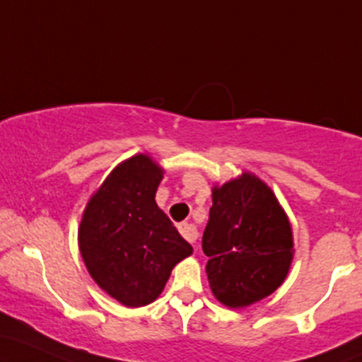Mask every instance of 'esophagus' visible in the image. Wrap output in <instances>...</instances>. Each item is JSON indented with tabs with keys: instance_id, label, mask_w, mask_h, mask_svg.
<instances>
[{
	"instance_id": "obj_1",
	"label": "esophagus",
	"mask_w": 362,
	"mask_h": 362,
	"mask_svg": "<svg viewBox=\"0 0 362 362\" xmlns=\"http://www.w3.org/2000/svg\"><path fill=\"white\" fill-rule=\"evenodd\" d=\"M178 232H180L182 237H184L185 240H189L190 244H194L197 239V228L192 223H187V221L178 225Z\"/></svg>"
}]
</instances>
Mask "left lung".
<instances>
[{
	"instance_id": "left-lung-1",
	"label": "left lung",
	"mask_w": 362,
	"mask_h": 362,
	"mask_svg": "<svg viewBox=\"0 0 362 362\" xmlns=\"http://www.w3.org/2000/svg\"><path fill=\"white\" fill-rule=\"evenodd\" d=\"M211 197L202 235L209 287L226 308H247L272 296L291 272V220L272 187L251 172L214 184Z\"/></svg>"
}]
</instances>
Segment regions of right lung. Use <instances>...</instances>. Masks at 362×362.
Returning <instances> with one entry per match:
<instances>
[{
  "label": "right lung",
  "instance_id": "right-lung-1",
  "mask_svg": "<svg viewBox=\"0 0 362 362\" xmlns=\"http://www.w3.org/2000/svg\"><path fill=\"white\" fill-rule=\"evenodd\" d=\"M163 173L144 153L118 163L89 197L78 225L90 278L127 308L154 303L172 269L194 252L154 199Z\"/></svg>",
  "mask_w": 362,
  "mask_h": 362
}]
</instances>
